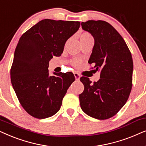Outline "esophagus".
I'll use <instances>...</instances> for the list:
<instances>
[{"instance_id":"34e87169","label":"esophagus","mask_w":146,"mask_h":146,"mask_svg":"<svg viewBox=\"0 0 146 146\" xmlns=\"http://www.w3.org/2000/svg\"><path fill=\"white\" fill-rule=\"evenodd\" d=\"M73 74H74L75 79L77 81L79 80V79H80V75H79L78 73H77V72H74V73H73Z\"/></svg>"}]
</instances>
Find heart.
Instances as JSON below:
<instances>
[{
    "label": "heart",
    "instance_id": "heart-1",
    "mask_svg": "<svg viewBox=\"0 0 146 146\" xmlns=\"http://www.w3.org/2000/svg\"><path fill=\"white\" fill-rule=\"evenodd\" d=\"M90 36H91V35H89V33H83V35H81V38H87V37H90ZM79 63V62L78 61L75 62V65H78Z\"/></svg>",
    "mask_w": 146,
    "mask_h": 146
}]
</instances>
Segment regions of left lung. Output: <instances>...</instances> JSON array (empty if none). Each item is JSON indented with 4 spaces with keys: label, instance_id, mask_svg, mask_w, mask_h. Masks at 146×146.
<instances>
[{
    "label": "left lung",
    "instance_id": "obj_1",
    "mask_svg": "<svg viewBox=\"0 0 146 146\" xmlns=\"http://www.w3.org/2000/svg\"><path fill=\"white\" fill-rule=\"evenodd\" d=\"M81 27L94 38L88 63L100 72V79L91 83L87 77L80 78L84 85L79 96L81 108L90 117L109 119L123 108L131 92V54L122 36L108 22L88 21L81 23Z\"/></svg>",
    "mask_w": 146,
    "mask_h": 146
}]
</instances>
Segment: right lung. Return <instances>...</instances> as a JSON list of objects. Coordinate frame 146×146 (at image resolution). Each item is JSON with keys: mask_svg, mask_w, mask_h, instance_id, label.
<instances>
[{"mask_svg": "<svg viewBox=\"0 0 146 146\" xmlns=\"http://www.w3.org/2000/svg\"><path fill=\"white\" fill-rule=\"evenodd\" d=\"M78 21L44 19L21 36L11 69L13 87L25 110L38 119L59 111L70 85L75 81L69 73H48L53 56L63 53L65 42L79 30Z\"/></svg>", "mask_w": 146, "mask_h": 146, "instance_id": "obj_1", "label": "right lung"}]
</instances>
